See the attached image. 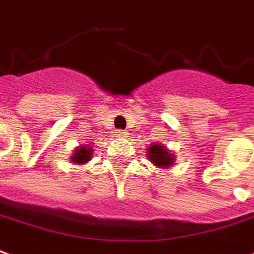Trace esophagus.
<instances>
[{"instance_id":"1","label":"esophagus","mask_w":254,"mask_h":254,"mask_svg":"<svg viewBox=\"0 0 254 254\" xmlns=\"http://www.w3.org/2000/svg\"><path fill=\"white\" fill-rule=\"evenodd\" d=\"M117 137H125L127 136V132L125 130H117Z\"/></svg>"}]
</instances>
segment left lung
Here are the masks:
<instances>
[{"label": "left lung", "mask_w": 254, "mask_h": 254, "mask_svg": "<svg viewBox=\"0 0 254 254\" xmlns=\"http://www.w3.org/2000/svg\"><path fill=\"white\" fill-rule=\"evenodd\" d=\"M148 155V159L151 161L152 164L157 165V166H170L173 164L175 158L172 157V154L168 152L166 147L165 145H159V144H152L150 147V151L147 152Z\"/></svg>", "instance_id": "1"}]
</instances>
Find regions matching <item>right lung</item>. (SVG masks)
<instances>
[{
	"label": "right lung",
	"instance_id": "add662e5",
	"mask_svg": "<svg viewBox=\"0 0 254 254\" xmlns=\"http://www.w3.org/2000/svg\"><path fill=\"white\" fill-rule=\"evenodd\" d=\"M90 157H92V148H89V147H79L74 152L71 161L75 162V164H85V162L89 161Z\"/></svg>",
	"mask_w": 254,
	"mask_h": 254
}]
</instances>
